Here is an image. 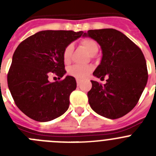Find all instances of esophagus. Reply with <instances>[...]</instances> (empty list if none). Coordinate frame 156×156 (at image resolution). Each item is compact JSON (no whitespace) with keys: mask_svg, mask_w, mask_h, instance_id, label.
<instances>
[{"mask_svg":"<svg viewBox=\"0 0 156 156\" xmlns=\"http://www.w3.org/2000/svg\"><path fill=\"white\" fill-rule=\"evenodd\" d=\"M76 83H77V86H80V85L81 84L80 80H76Z\"/></svg>","mask_w":156,"mask_h":156,"instance_id":"esophagus-1","label":"esophagus"}]
</instances>
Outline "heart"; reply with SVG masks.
Listing matches in <instances>:
<instances>
[{"instance_id": "b5f03b06", "label": "heart", "mask_w": 156, "mask_h": 156, "mask_svg": "<svg viewBox=\"0 0 156 156\" xmlns=\"http://www.w3.org/2000/svg\"><path fill=\"white\" fill-rule=\"evenodd\" d=\"M80 45L84 48L85 50L89 53L90 55H94L98 51V43L94 40L91 38H83L80 41ZM73 51V45L69 44L66 47V48L63 51L62 57L65 63H68L70 61V57ZM92 68L91 66H72L69 69V74L74 76L78 80L85 79L89 76V74L91 73Z\"/></svg>"}]
</instances>
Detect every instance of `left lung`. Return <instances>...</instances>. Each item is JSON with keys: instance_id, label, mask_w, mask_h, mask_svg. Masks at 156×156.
I'll return each mask as SVG.
<instances>
[{"instance_id": "obj_1", "label": "left lung", "mask_w": 156, "mask_h": 156, "mask_svg": "<svg viewBox=\"0 0 156 156\" xmlns=\"http://www.w3.org/2000/svg\"><path fill=\"white\" fill-rule=\"evenodd\" d=\"M83 37L97 41L102 51L93 75L101 80L108 77L104 85L91 80L87 93L90 108L108 119L120 118L134 108L147 84L144 55L131 40L114 29L88 30Z\"/></svg>"}]
</instances>
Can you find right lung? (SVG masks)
Instances as JSON below:
<instances>
[{"label":"right lung","mask_w":156,"mask_h":156,"mask_svg":"<svg viewBox=\"0 0 156 156\" xmlns=\"http://www.w3.org/2000/svg\"><path fill=\"white\" fill-rule=\"evenodd\" d=\"M83 32L40 31L19 44L8 73V86L18 108L38 122H48L64 114L69 95L76 88L73 76H66L51 83L48 76L59 79L66 74L62 54L66 47Z\"/></svg>","instance_id":"right-lung-1"}]
</instances>
